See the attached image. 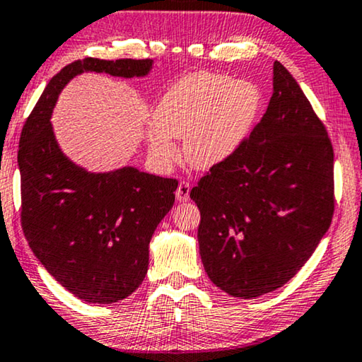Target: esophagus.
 <instances>
[{"label":"esophagus","mask_w":362,"mask_h":362,"mask_svg":"<svg viewBox=\"0 0 362 362\" xmlns=\"http://www.w3.org/2000/svg\"><path fill=\"white\" fill-rule=\"evenodd\" d=\"M175 197H177V200H179L180 203L182 202H187L188 198H190V183H188V182H180L179 187H177Z\"/></svg>","instance_id":"34e87169"}]
</instances>
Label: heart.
Returning <instances> with one entry per match:
<instances>
[{
	"label": "heart",
	"instance_id": "b5f03b06",
	"mask_svg": "<svg viewBox=\"0 0 362 362\" xmlns=\"http://www.w3.org/2000/svg\"><path fill=\"white\" fill-rule=\"evenodd\" d=\"M262 108L254 81L221 74H192L162 95L146 131L151 159L160 169L177 160L174 139H183V156L195 169L208 170L230 160L247 141Z\"/></svg>",
	"mask_w": 362,
	"mask_h": 362
}]
</instances>
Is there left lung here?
Here are the masks:
<instances>
[{"label":"left lung","mask_w":362,"mask_h":362,"mask_svg":"<svg viewBox=\"0 0 362 362\" xmlns=\"http://www.w3.org/2000/svg\"><path fill=\"white\" fill-rule=\"evenodd\" d=\"M333 147L287 69L274 64L266 115L230 160L192 188L210 281L239 298L287 284L332 225Z\"/></svg>","instance_id":"1"}]
</instances>
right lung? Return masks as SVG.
<instances>
[{"label":"right lung","mask_w":362,"mask_h":362,"mask_svg":"<svg viewBox=\"0 0 362 362\" xmlns=\"http://www.w3.org/2000/svg\"><path fill=\"white\" fill-rule=\"evenodd\" d=\"M154 60L86 57L54 75L19 139L21 225L34 256L86 303H113L134 292L149 266V243L175 202L177 180L131 165L90 172L60 149L50 123L59 95L77 75L142 78Z\"/></svg>","instance_id":"obj_1"}]
</instances>
